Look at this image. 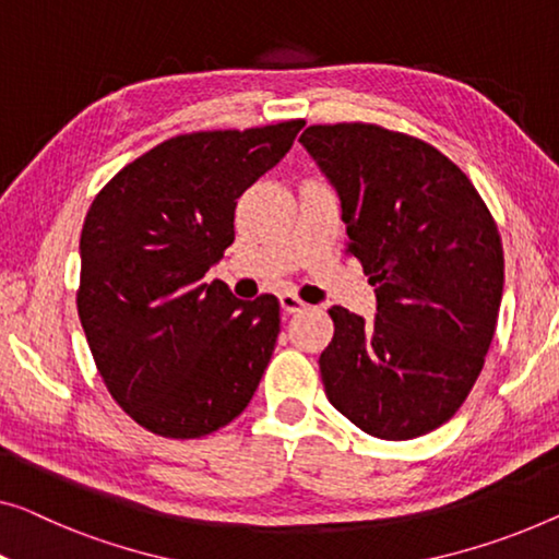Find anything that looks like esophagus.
Here are the masks:
<instances>
[{
	"label": "esophagus",
	"mask_w": 559,
	"mask_h": 559,
	"mask_svg": "<svg viewBox=\"0 0 559 559\" xmlns=\"http://www.w3.org/2000/svg\"><path fill=\"white\" fill-rule=\"evenodd\" d=\"M278 301H281V308L286 313H298V311H304V308H306V304L296 294H281Z\"/></svg>",
	"instance_id": "1"
}]
</instances>
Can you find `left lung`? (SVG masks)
<instances>
[{
	"instance_id": "8db88e82",
	"label": "left lung",
	"mask_w": 559,
	"mask_h": 559,
	"mask_svg": "<svg viewBox=\"0 0 559 559\" xmlns=\"http://www.w3.org/2000/svg\"><path fill=\"white\" fill-rule=\"evenodd\" d=\"M336 188L346 253L377 294L366 323L333 306L319 366L329 402L366 435L402 441L452 419L497 329L504 253L472 180L419 138L311 124L298 140Z\"/></svg>"
}]
</instances>
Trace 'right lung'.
I'll return each mask as SVG.
<instances>
[{
    "instance_id": "right-lung-1",
    "label": "right lung",
    "mask_w": 559,
    "mask_h": 559,
    "mask_svg": "<svg viewBox=\"0 0 559 559\" xmlns=\"http://www.w3.org/2000/svg\"><path fill=\"white\" fill-rule=\"evenodd\" d=\"M190 132L115 175L80 236L78 313L107 391L157 437L226 427L261 384L281 331L276 296L238 301L205 281L236 238V205L304 128Z\"/></svg>"
}]
</instances>
